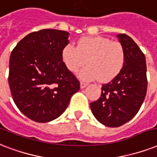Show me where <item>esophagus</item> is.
<instances>
[{
  "label": "esophagus",
  "instance_id": "obj_1",
  "mask_svg": "<svg viewBox=\"0 0 157 157\" xmlns=\"http://www.w3.org/2000/svg\"><path fill=\"white\" fill-rule=\"evenodd\" d=\"M87 86V83H86V82H80V87H81V88H84V87H86Z\"/></svg>",
  "mask_w": 157,
  "mask_h": 157
}]
</instances>
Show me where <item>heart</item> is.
Wrapping results in <instances>:
<instances>
[{
	"mask_svg": "<svg viewBox=\"0 0 157 157\" xmlns=\"http://www.w3.org/2000/svg\"><path fill=\"white\" fill-rule=\"evenodd\" d=\"M63 63L68 70L77 73L80 68L88 65L79 73L82 80L108 82L117 76L125 62V51L119 42H111L103 37H87L80 39L76 47L66 45L61 52Z\"/></svg>",
	"mask_w": 157,
	"mask_h": 157,
	"instance_id": "heart-1",
	"label": "heart"
}]
</instances>
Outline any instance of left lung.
I'll return each mask as SVG.
<instances>
[{"instance_id": "1", "label": "left lung", "mask_w": 157, "mask_h": 157, "mask_svg": "<svg viewBox=\"0 0 157 157\" xmlns=\"http://www.w3.org/2000/svg\"><path fill=\"white\" fill-rule=\"evenodd\" d=\"M125 51L124 65L110 82L101 86V94L90 103L96 119L108 127H120L132 120L143 103L147 89L146 58L130 37L117 35Z\"/></svg>"}]
</instances>
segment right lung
<instances>
[{"mask_svg":"<svg viewBox=\"0 0 157 157\" xmlns=\"http://www.w3.org/2000/svg\"><path fill=\"white\" fill-rule=\"evenodd\" d=\"M68 38L65 31L42 29L25 36L11 52L8 81L12 98L35 122L59 117L80 88L79 81L62 60Z\"/></svg>","mask_w":157,"mask_h":157,"instance_id":"obj_1","label":"right lung"}]
</instances>
